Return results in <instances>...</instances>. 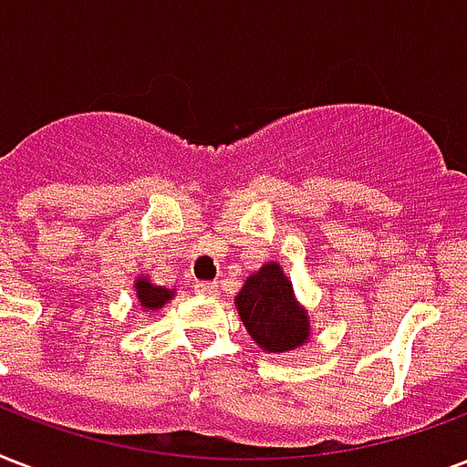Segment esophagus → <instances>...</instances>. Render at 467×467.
<instances>
[{"mask_svg":"<svg viewBox=\"0 0 467 467\" xmlns=\"http://www.w3.org/2000/svg\"><path fill=\"white\" fill-rule=\"evenodd\" d=\"M196 291L203 293V296H220L218 284H211V281H201V284L196 285Z\"/></svg>","mask_w":467,"mask_h":467,"instance_id":"34e87169","label":"esophagus"}]
</instances>
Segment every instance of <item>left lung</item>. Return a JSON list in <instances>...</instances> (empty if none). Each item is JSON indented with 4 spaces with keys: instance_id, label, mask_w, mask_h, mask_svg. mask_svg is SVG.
<instances>
[{
    "instance_id": "left-lung-1",
    "label": "left lung",
    "mask_w": 467,
    "mask_h": 467,
    "mask_svg": "<svg viewBox=\"0 0 467 467\" xmlns=\"http://www.w3.org/2000/svg\"><path fill=\"white\" fill-rule=\"evenodd\" d=\"M234 306L249 337L266 354H291L310 339V317L276 262L264 264L244 281Z\"/></svg>"
}]
</instances>
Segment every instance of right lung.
I'll return each mask as SVG.
<instances>
[{
  "label": "right lung",
  "mask_w": 467,
  "mask_h": 467,
  "mask_svg": "<svg viewBox=\"0 0 467 467\" xmlns=\"http://www.w3.org/2000/svg\"><path fill=\"white\" fill-rule=\"evenodd\" d=\"M135 296H138V303L142 306V310L152 312L164 307L169 300L174 298V288L155 285V284H150L145 276H138V281H135Z\"/></svg>",
  "instance_id": "1"
}]
</instances>
